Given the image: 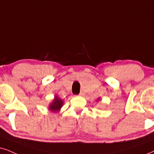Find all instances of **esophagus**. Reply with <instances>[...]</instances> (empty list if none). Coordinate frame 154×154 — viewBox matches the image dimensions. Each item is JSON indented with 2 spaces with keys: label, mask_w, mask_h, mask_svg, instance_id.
Masks as SVG:
<instances>
[{
  "label": "esophagus",
  "mask_w": 154,
  "mask_h": 154,
  "mask_svg": "<svg viewBox=\"0 0 154 154\" xmlns=\"http://www.w3.org/2000/svg\"><path fill=\"white\" fill-rule=\"evenodd\" d=\"M79 96H82V95H83V94H82V92H81V93H80V94H79Z\"/></svg>",
  "instance_id": "1"
}]
</instances>
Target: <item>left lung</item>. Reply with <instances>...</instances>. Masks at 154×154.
Masks as SVG:
<instances>
[{
  "label": "left lung",
  "mask_w": 154,
  "mask_h": 154,
  "mask_svg": "<svg viewBox=\"0 0 154 154\" xmlns=\"http://www.w3.org/2000/svg\"><path fill=\"white\" fill-rule=\"evenodd\" d=\"M100 100V99H98V100Z\"/></svg>",
  "instance_id": "left-lung-1"
}]
</instances>
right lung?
Returning <instances> with one entry per match:
<instances>
[{
    "label": "right lung",
    "mask_w": 154,
    "mask_h": 154,
    "mask_svg": "<svg viewBox=\"0 0 154 154\" xmlns=\"http://www.w3.org/2000/svg\"><path fill=\"white\" fill-rule=\"evenodd\" d=\"M63 105V100H60L57 97V96L54 97V100L52 101L51 104L49 106V109L52 112H58Z\"/></svg>",
    "instance_id": "right-lung-1"
}]
</instances>
